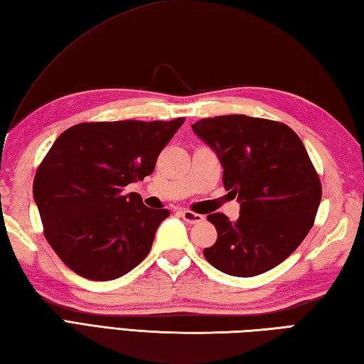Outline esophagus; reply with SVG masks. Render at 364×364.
Segmentation results:
<instances>
[{
    "label": "esophagus",
    "instance_id": "1",
    "mask_svg": "<svg viewBox=\"0 0 364 364\" xmlns=\"http://www.w3.org/2000/svg\"><path fill=\"white\" fill-rule=\"evenodd\" d=\"M181 218L186 220L188 223H198V222H202V220H205V218L202 214H197V213H192V211H189V210H183L181 211Z\"/></svg>",
    "mask_w": 364,
    "mask_h": 364
}]
</instances>
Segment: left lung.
<instances>
[{"instance_id": "8db88e82", "label": "left lung", "mask_w": 364, "mask_h": 364, "mask_svg": "<svg viewBox=\"0 0 364 364\" xmlns=\"http://www.w3.org/2000/svg\"><path fill=\"white\" fill-rule=\"evenodd\" d=\"M223 167V186L237 197L239 219L208 215L218 241L203 250L220 272L255 277L280 264L313 227L322 188L304 142L266 119L220 115L192 125Z\"/></svg>"}]
</instances>
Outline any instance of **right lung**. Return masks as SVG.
<instances>
[{
  "label": "right lung",
  "instance_id": "1",
  "mask_svg": "<svg viewBox=\"0 0 364 364\" xmlns=\"http://www.w3.org/2000/svg\"><path fill=\"white\" fill-rule=\"evenodd\" d=\"M183 122L80 123L54 141L37 168L33 194L46 241L73 272L114 280L149 255L170 211L151 210L125 188L153 173Z\"/></svg>",
  "mask_w": 364,
  "mask_h": 364
}]
</instances>
